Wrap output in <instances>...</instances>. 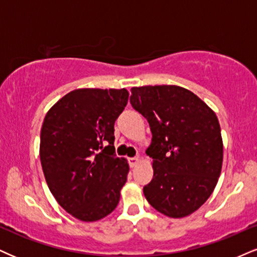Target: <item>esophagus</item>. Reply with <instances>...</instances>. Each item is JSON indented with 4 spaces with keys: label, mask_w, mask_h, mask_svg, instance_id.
Listing matches in <instances>:
<instances>
[{
    "label": "esophagus",
    "mask_w": 257,
    "mask_h": 257,
    "mask_svg": "<svg viewBox=\"0 0 257 257\" xmlns=\"http://www.w3.org/2000/svg\"><path fill=\"white\" fill-rule=\"evenodd\" d=\"M139 162H140V158H139V157H133V158H129V164H131L132 168L137 166Z\"/></svg>",
    "instance_id": "1"
}]
</instances>
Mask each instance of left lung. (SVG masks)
<instances>
[{"mask_svg":"<svg viewBox=\"0 0 257 257\" xmlns=\"http://www.w3.org/2000/svg\"><path fill=\"white\" fill-rule=\"evenodd\" d=\"M131 104L150 123L153 179L144 187L150 205L170 218L200 208L218 183L222 139L218 117L189 89L175 85L133 87Z\"/></svg>","mask_w":257,"mask_h":257,"instance_id":"8db88e82","label":"left lung"}]
</instances>
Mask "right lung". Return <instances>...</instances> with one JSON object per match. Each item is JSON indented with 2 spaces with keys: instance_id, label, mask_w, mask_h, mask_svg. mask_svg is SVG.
I'll return each mask as SVG.
<instances>
[{
  "instance_id": "obj_1",
  "label": "right lung",
  "mask_w": 257,
  "mask_h": 257,
  "mask_svg": "<svg viewBox=\"0 0 257 257\" xmlns=\"http://www.w3.org/2000/svg\"><path fill=\"white\" fill-rule=\"evenodd\" d=\"M125 88H79L46 113L39 156L49 189L64 211L81 221L109 215L119 202L129 165L113 147L115 120Z\"/></svg>"
}]
</instances>
